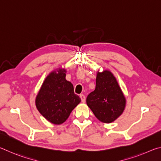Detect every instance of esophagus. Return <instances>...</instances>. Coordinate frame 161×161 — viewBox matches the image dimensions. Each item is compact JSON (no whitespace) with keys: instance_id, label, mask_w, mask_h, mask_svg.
Segmentation results:
<instances>
[{"instance_id":"34e87169","label":"esophagus","mask_w":161,"mask_h":161,"mask_svg":"<svg viewBox=\"0 0 161 161\" xmlns=\"http://www.w3.org/2000/svg\"><path fill=\"white\" fill-rule=\"evenodd\" d=\"M80 98H81V102H82L83 103H84V102H85L86 97H85V96H84V94H81L80 95Z\"/></svg>"}]
</instances>
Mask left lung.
Instances as JSON below:
<instances>
[{
  "mask_svg": "<svg viewBox=\"0 0 161 161\" xmlns=\"http://www.w3.org/2000/svg\"><path fill=\"white\" fill-rule=\"evenodd\" d=\"M86 103L94 116L103 123H111L123 113L126 99L109 71L97 73L96 88L87 96Z\"/></svg>",
  "mask_w": 161,
  "mask_h": 161,
  "instance_id": "1",
  "label": "left lung"
}]
</instances>
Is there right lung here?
<instances>
[{
    "instance_id": "1",
    "label": "right lung",
    "mask_w": 161,
    "mask_h": 161,
    "mask_svg": "<svg viewBox=\"0 0 161 161\" xmlns=\"http://www.w3.org/2000/svg\"><path fill=\"white\" fill-rule=\"evenodd\" d=\"M66 70L59 69L49 75L36 97V107L45 118L54 124H61L81 102L74 86L65 79Z\"/></svg>"
}]
</instances>
